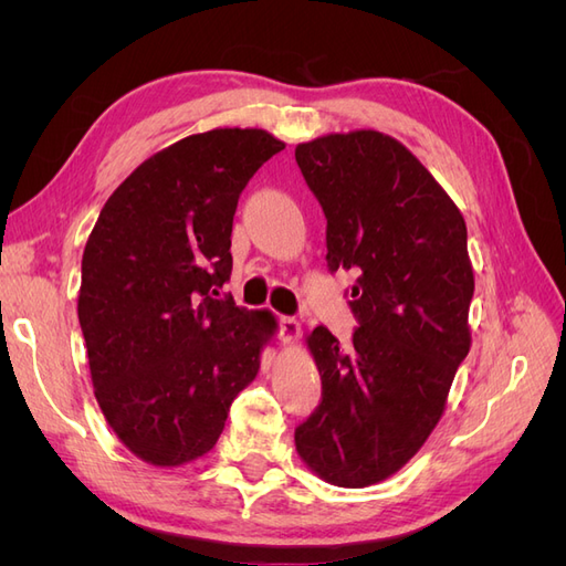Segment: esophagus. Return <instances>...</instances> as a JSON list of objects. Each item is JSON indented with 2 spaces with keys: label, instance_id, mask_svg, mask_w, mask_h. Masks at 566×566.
Returning a JSON list of instances; mask_svg holds the SVG:
<instances>
[{
  "label": "esophagus",
  "instance_id": "34e87169",
  "mask_svg": "<svg viewBox=\"0 0 566 566\" xmlns=\"http://www.w3.org/2000/svg\"><path fill=\"white\" fill-rule=\"evenodd\" d=\"M302 325L297 318H290V316H281L279 318V339L283 345H295V339L300 337Z\"/></svg>",
  "mask_w": 566,
  "mask_h": 566
}]
</instances>
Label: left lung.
<instances>
[{
    "instance_id": "1",
    "label": "left lung",
    "mask_w": 566,
    "mask_h": 566,
    "mask_svg": "<svg viewBox=\"0 0 566 566\" xmlns=\"http://www.w3.org/2000/svg\"><path fill=\"white\" fill-rule=\"evenodd\" d=\"M295 160L328 219L331 271L358 273L352 347L323 325L306 335L323 399L295 447L325 482L364 489L422 449L470 352L468 227L424 165L382 132L325 134L297 144Z\"/></svg>"
}]
</instances>
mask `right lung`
Instances as JSON below:
<instances>
[{"label":"right lung","instance_id":"1","mask_svg":"<svg viewBox=\"0 0 566 566\" xmlns=\"http://www.w3.org/2000/svg\"><path fill=\"white\" fill-rule=\"evenodd\" d=\"M283 148L256 127L186 136L115 188L84 245L77 316L94 397L148 465L214 449L279 331L271 312L235 306L221 287L238 198Z\"/></svg>","mask_w":566,"mask_h":566}]
</instances>
